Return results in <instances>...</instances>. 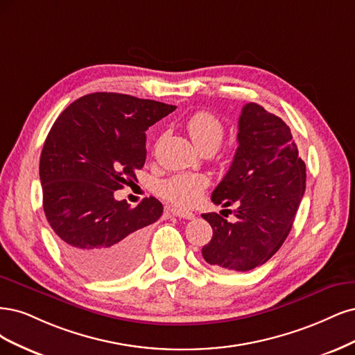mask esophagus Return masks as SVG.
<instances>
[{
    "label": "esophagus",
    "instance_id": "1",
    "mask_svg": "<svg viewBox=\"0 0 355 355\" xmlns=\"http://www.w3.org/2000/svg\"><path fill=\"white\" fill-rule=\"evenodd\" d=\"M171 212H173V215L178 216V218H184V220H193V218H194V214L190 212V211L174 208V209H171Z\"/></svg>",
    "mask_w": 355,
    "mask_h": 355
}]
</instances>
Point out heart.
Returning a JSON list of instances; mask_svg holds the SVG:
<instances>
[{"mask_svg": "<svg viewBox=\"0 0 355 355\" xmlns=\"http://www.w3.org/2000/svg\"><path fill=\"white\" fill-rule=\"evenodd\" d=\"M186 130L200 152L216 150L224 137V123L209 112L199 110L186 121ZM209 180L202 174H180L162 184V194L171 203L190 208L208 187Z\"/></svg>", "mask_w": 355, "mask_h": 355, "instance_id": "b5f03b06", "label": "heart"}]
</instances>
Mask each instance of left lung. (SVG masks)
<instances>
[{
  "label": "left lung",
  "mask_w": 355,
  "mask_h": 355,
  "mask_svg": "<svg viewBox=\"0 0 355 355\" xmlns=\"http://www.w3.org/2000/svg\"><path fill=\"white\" fill-rule=\"evenodd\" d=\"M237 143L232 166L211 196L224 208L236 203L237 220L202 214L212 227V239L202 248V255L215 268L249 271L267 262L288 237L306 173L291 128L257 103L242 109Z\"/></svg>",
  "instance_id": "left-lung-1"
}]
</instances>
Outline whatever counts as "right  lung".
I'll return each mask as SVG.
<instances>
[{
    "label": "right lung",
    "instance_id": "obj_1",
    "mask_svg": "<svg viewBox=\"0 0 355 355\" xmlns=\"http://www.w3.org/2000/svg\"><path fill=\"white\" fill-rule=\"evenodd\" d=\"M177 107L118 93L75 100L55 119L40 159L42 205L62 252L91 279H118L139 264L156 198L131 208L113 193L146 162V131Z\"/></svg>",
    "mask_w": 355,
    "mask_h": 355
}]
</instances>
